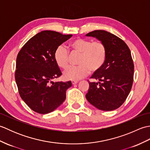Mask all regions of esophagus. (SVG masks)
<instances>
[{"instance_id":"34e87169","label":"esophagus","mask_w":150,"mask_h":150,"mask_svg":"<svg viewBox=\"0 0 150 150\" xmlns=\"http://www.w3.org/2000/svg\"><path fill=\"white\" fill-rule=\"evenodd\" d=\"M77 83H78V81H71V84H72L73 85L76 84H77Z\"/></svg>"}]
</instances>
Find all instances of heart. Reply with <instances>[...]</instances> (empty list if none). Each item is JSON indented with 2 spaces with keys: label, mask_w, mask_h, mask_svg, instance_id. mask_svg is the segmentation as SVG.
<instances>
[{
  "label": "heart",
  "mask_w": 150,
  "mask_h": 150,
  "mask_svg": "<svg viewBox=\"0 0 150 150\" xmlns=\"http://www.w3.org/2000/svg\"><path fill=\"white\" fill-rule=\"evenodd\" d=\"M71 54L81 53L78 60L79 65L70 66L64 71V77L67 80L77 81L86 77L91 70L97 72L103 68L107 57V49L100 40L77 38L69 44ZM54 59L57 64L65 69L71 61V55L66 47L59 45L54 52Z\"/></svg>",
  "instance_id": "heart-1"
}]
</instances>
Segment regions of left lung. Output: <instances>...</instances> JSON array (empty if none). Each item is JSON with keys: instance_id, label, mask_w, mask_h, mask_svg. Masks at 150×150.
<instances>
[{"instance_id": "left-lung-1", "label": "left lung", "mask_w": 150, "mask_h": 150, "mask_svg": "<svg viewBox=\"0 0 150 150\" xmlns=\"http://www.w3.org/2000/svg\"><path fill=\"white\" fill-rule=\"evenodd\" d=\"M86 36L96 37L106 47L107 57L103 68L88 81L87 100L98 110L117 109L128 97L133 82L134 64L128 46L119 37L104 30H95Z\"/></svg>"}]
</instances>
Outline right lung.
<instances>
[{"label": "right lung", "instance_id": "1", "mask_svg": "<svg viewBox=\"0 0 150 150\" xmlns=\"http://www.w3.org/2000/svg\"><path fill=\"white\" fill-rule=\"evenodd\" d=\"M72 35L42 31L22 46L17 57L15 73L19 95L33 111L52 112L66 99L71 81L52 82L62 73L54 59V52Z\"/></svg>", "mask_w": 150, "mask_h": 150}]
</instances>
